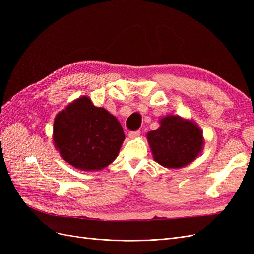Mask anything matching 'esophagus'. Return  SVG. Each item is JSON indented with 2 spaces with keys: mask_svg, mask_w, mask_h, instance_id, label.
Segmentation results:
<instances>
[{
  "mask_svg": "<svg viewBox=\"0 0 254 254\" xmlns=\"http://www.w3.org/2000/svg\"><path fill=\"white\" fill-rule=\"evenodd\" d=\"M140 131H131V132H129V134H128V136L130 137V139H135V137H137L140 135Z\"/></svg>",
  "mask_w": 254,
  "mask_h": 254,
  "instance_id": "34e87169",
  "label": "esophagus"
}]
</instances>
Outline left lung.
Segmentation results:
<instances>
[{
  "mask_svg": "<svg viewBox=\"0 0 254 254\" xmlns=\"http://www.w3.org/2000/svg\"><path fill=\"white\" fill-rule=\"evenodd\" d=\"M160 127L146 135L152 158L163 167L176 170L188 166L200 156L204 145L201 128L193 120L166 115Z\"/></svg>",
  "mask_w": 254,
  "mask_h": 254,
  "instance_id": "obj_1",
  "label": "left lung"
}]
</instances>
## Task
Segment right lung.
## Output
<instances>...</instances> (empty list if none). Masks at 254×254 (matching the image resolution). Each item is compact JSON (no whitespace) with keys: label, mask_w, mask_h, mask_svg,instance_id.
Masks as SVG:
<instances>
[{"label":"right lung","mask_w":254,"mask_h":254,"mask_svg":"<svg viewBox=\"0 0 254 254\" xmlns=\"http://www.w3.org/2000/svg\"><path fill=\"white\" fill-rule=\"evenodd\" d=\"M124 140L118 119L84 95L58 112L54 121V146L65 162L80 171L108 166L117 159Z\"/></svg>","instance_id":"right-lung-1"}]
</instances>
